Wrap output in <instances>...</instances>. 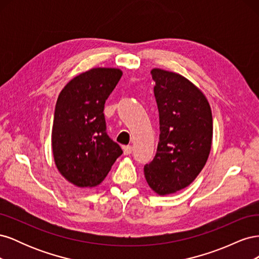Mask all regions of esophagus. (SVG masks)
Wrapping results in <instances>:
<instances>
[{"label": "esophagus", "instance_id": "esophagus-1", "mask_svg": "<svg viewBox=\"0 0 259 259\" xmlns=\"http://www.w3.org/2000/svg\"><path fill=\"white\" fill-rule=\"evenodd\" d=\"M123 151H124V154H131L132 151H133V147L132 146H124L123 147Z\"/></svg>", "mask_w": 259, "mask_h": 259}]
</instances>
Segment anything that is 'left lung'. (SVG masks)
<instances>
[{
  "instance_id": "obj_1",
  "label": "left lung",
  "mask_w": 259,
  "mask_h": 259,
  "mask_svg": "<svg viewBox=\"0 0 259 259\" xmlns=\"http://www.w3.org/2000/svg\"><path fill=\"white\" fill-rule=\"evenodd\" d=\"M153 93L160 137L153 160L144 167L151 189L160 195L189 186L207 161L213 119L203 93L180 74L153 69Z\"/></svg>"
}]
</instances>
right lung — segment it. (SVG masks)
Returning <instances> with one entry per match:
<instances>
[{
    "label": "right lung",
    "mask_w": 259,
    "mask_h": 259,
    "mask_svg": "<svg viewBox=\"0 0 259 259\" xmlns=\"http://www.w3.org/2000/svg\"><path fill=\"white\" fill-rule=\"evenodd\" d=\"M122 71L94 68L70 81L55 107L52 148L55 164L68 182L95 187L123 153L108 136L105 103L119 83Z\"/></svg>",
    "instance_id": "add662e5"
}]
</instances>
